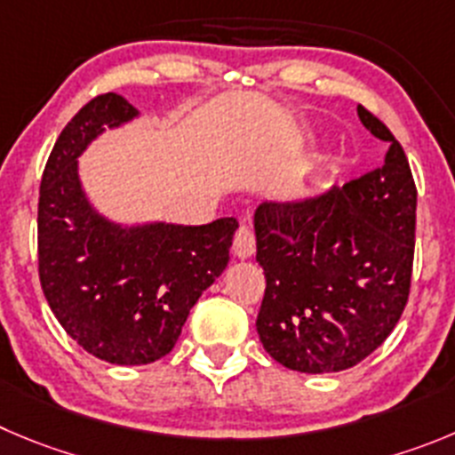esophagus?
<instances>
[{"label":"esophagus","instance_id":"obj_1","mask_svg":"<svg viewBox=\"0 0 455 455\" xmlns=\"http://www.w3.org/2000/svg\"><path fill=\"white\" fill-rule=\"evenodd\" d=\"M256 251V235H253L251 228L247 224H242L235 231V237H233V253L237 258H249Z\"/></svg>","mask_w":455,"mask_h":455}]
</instances>
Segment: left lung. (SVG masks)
Here are the masks:
<instances>
[{"label": "left lung", "instance_id": "1", "mask_svg": "<svg viewBox=\"0 0 455 455\" xmlns=\"http://www.w3.org/2000/svg\"><path fill=\"white\" fill-rule=\"evenodd\" d=\"M356 114L388 143L379 168L314 199L256 211V260L267 280L256 328L290 371L356 366L409 303L418 188L393 132L363 105Z\"/></svg>", "mask_w": 455, "mask_h": 455}]
</instances>
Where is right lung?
Here are the masks:
<instances>
[{
	"label": "right lung",
	"instance_id": "add662e5",
	"mask_svg": "<svg viewBox=\"0 0 455 455\" xmlns=\"http://www.w3.org/2000/svg\"><path fill=\"white\" fill-rule=\"evenodd\" d=\"M137 116L118 93L89 100L60 132L42 172L37 271L51 312L89 355L143 366L168 355L190 307L228 265L235 218L204 227L123 228L96 215L78 156L103 127Z\"/></svg>",
	"mask_w": 455,
	"mask_h": 455
}]
</instances>
